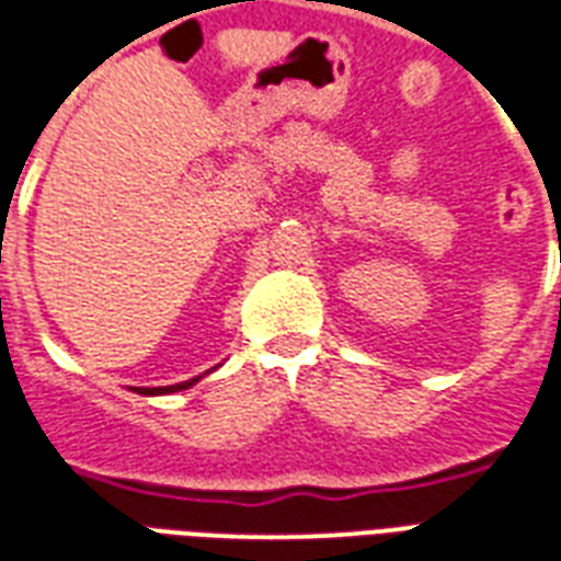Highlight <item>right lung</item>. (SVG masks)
<instances>
[{"label":"right lung","mask_w":561,"mask_h":561,"mask_svg":"<svg viewBox=\"0 0 561 561\" xmlns=\"http://www.w3.org/2000/svg\"><path fill=\"white\" fill-rule=\"evenodd\" d=\"M195 380H186V383H175V386H158V389H137L140 394H167V392H181L186 386H193Z\"/></svg>","instance_id":"right-lung-1"}]
</instances>
